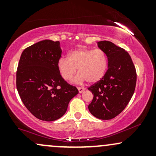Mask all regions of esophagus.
<instances>
[{
  "label": "esophagus",
  "mask_w": 156,
  "mask_h": 156,
  "mask_svg": "<svg viewBox=\"0 0 156 156\" xmlns=\"http://www.w3.org/2000/svg\"><path fill=\"white\" fill-rule=\"evenodd\" d=\"M78 92H79L80 93H81L83 92L85 88H83V87H78Z\"/></svg>",
  "instance_id": "34e87169"
}]
</instances>
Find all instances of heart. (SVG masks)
<instances>
[{"label": "heart", "mask_w": 156, "mask_h": 156, "mask_svg": "<svg viewBox=\"0 0 156 156\" xmlns=\"http://www.w3.org/2000/svg\"><path fill=\"white\" fill-rule=\"evenodd\" d=\"M108 66V59L105 52L101 49L78 48L69 52L67 58H61L57 67L64 80H70L78 69L76 82L87 80L94 83L104 76Z\"/></svg>", "instance_id": "1"}]
</instances>
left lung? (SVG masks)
<instances>
[{
    "mask_svg": "<svg viewBox=\"0 0 156 156\" xmlns=\"http://www.w3.org/2000/svg\"><path fill=\"white\" fill-rule=\"evenodd\" d=\"M108 58V69L99 81L89 87L93 99L88 108L93 116L111 119L124 110L133 96L136 71L129 53L109 41L98 42Z\"/></svg>",
    "mask_w": 156,
    "mask_h": 156,
    "instance_id": "1",
    "label": "left lung"
}]
</instances>
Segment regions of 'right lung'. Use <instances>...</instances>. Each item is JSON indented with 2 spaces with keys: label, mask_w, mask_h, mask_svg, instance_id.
Masks as SVG:
<instances>
[{
  "label": "right lung",
  "mask_w": 156,
  "mask_h": 156,
  "mask_svg": "<svg viewBox=\"0 0 156 156\" xmlns=\"http://www.w3.org/2000/svg\"><path fill=\"white\" fill-rule=\"evenodd\" d=\"M59 42L42 40L26 48L17 70V92L25 106L37 119L51 122L67 112L78 89L62 78L57 67Z\"/></svg>",
  "instance_id": "1"
}]
</instances>
